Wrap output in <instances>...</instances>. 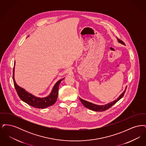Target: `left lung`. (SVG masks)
Masks as SVG:
<instances>
[{"label":"left lung","mask_w":146,"mask_h":146,"mask_svg":"<svg viewBox=\"0 0 146 146\" xmlns=\"http://www.w3.org/2000/svg\"><path fill=\"white\" fill-rule=\"evenodd\" d=\"M117 40H118V42L120 43V44H122L123 45H125L124 42H123L122 40H121L120 39H119L118 38H117ZM126 88L127 86H126L125 88V90L123 91V92L119 96V97L114 101H112L111 102H110L108 104H104V105H97V104H94L92 103H91L90 102H88V101H86L85 100H84L83 99H82L81 98L79 97V99L81 101V102L83 104L84 106L89 109L91 110H92V111H103L109 109L110 107H111V106L113 105V104H115V103H117L118 102L119 100H120L122 97H123L124 94H125V91L126 89Z\"/></svg>","instance_id":"8db88e82"}]
</instances>
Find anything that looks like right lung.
Returning a JSON list of instances; mask_svg holds the SVG:
<instances>
[{
  "instance_id": "right-lung-1",
  "label": "right lung",
  "mask_w": 146,
  "mask_h": 146,
  "mask_svg": "<svg viewBox=\"0 0 146 146\" xmlns=\"http://www.w3.org/2000/svg\"><path fill=\"white\" fill-rule=\"evenodd\" d=\"M15 66L13 70V81L15 89L17 91V93L19 96L21 98V100L25 102V103L37 108H45L49 106H51L54 104L57 101L58 94V88L60 83L63 79L62 78L58 81H57L54 85L51 93L46 97H38L35 96L32 94L29 93L26 91L25 89L19 86L15 82Z\"/></svg>"
}]
</instances>
